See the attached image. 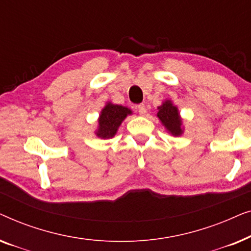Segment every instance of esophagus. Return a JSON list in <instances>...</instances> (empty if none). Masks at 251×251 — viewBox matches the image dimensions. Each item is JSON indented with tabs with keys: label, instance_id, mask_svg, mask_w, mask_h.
Instances as JSON below:
<instances>
[{
	"label": "esophagus",
	"instance_id": "esophagus-1",
	"mask_svg": "<svg viewBox=\"0 0 251 251\" xmlns=\"http://www.w3.org/2000/svg\"><path fill=\"white\" fill-rule=\"evenodd\" d=\"M137 109H138V112H139V114L140 115H145L146 114V106L144 105V104H139L138 106H137Z\"/></svg>",
	"mask_w": 251,
	"mask_h": 251
}]
</instances>
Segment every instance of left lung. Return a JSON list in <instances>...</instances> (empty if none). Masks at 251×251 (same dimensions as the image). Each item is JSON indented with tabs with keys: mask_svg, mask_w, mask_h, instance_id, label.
<instances>
[{
	"mask_svg": "<svg viewBox=\"0 0 251 251\" xmlns=\"http://www.w3.org/2000/svg\"><path fill=\"white\" fill-rule=\"evenodd\" d=\"M157 109L159 112L156 116L164 126V128L173 136H180L183 133V122H181V118L176 106L171 100H166Z\"/></svg>",
	"mask_w": 251,
	"mask_h": 251,
	"instance_id": "left-lung-1",
	"label": "left lung"
}]
</instances>
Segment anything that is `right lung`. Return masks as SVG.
<instances>
[{
    "instance_id": "1",
    "label": "right lung",
    "mask_w": 251,
    "mask_h": 251,
    "mask_svg": "<svg viewBox=\"0 0 251 251\" xmlns=\"http://www.w3.org/2000/svg\"><path fill=\"white\" fill-rule=\"evenodd\" d=\"M130 114H132V112L128 107L107 102L99 115L98 129L96 135L102 139L112 138L115 136L123 120L126 118V115Z\"/></svg>"
}]
</instances>
